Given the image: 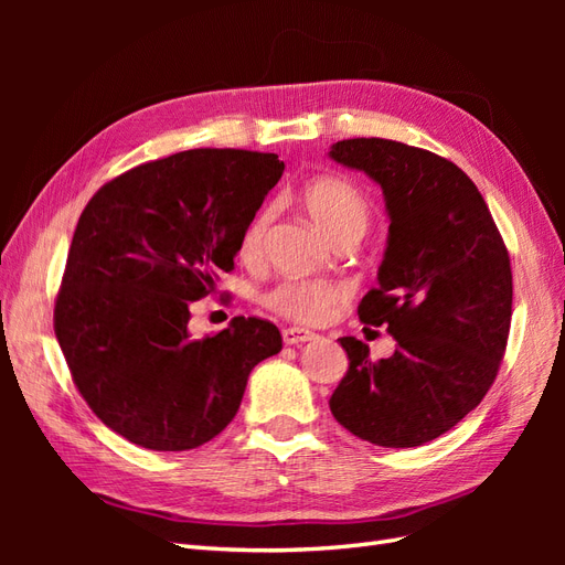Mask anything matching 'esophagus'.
Returning a JSON list of instances; mask_svg holds the SVG:
<instances>
[{"mask_svg": "<svg viewBox=\"0 0 565 565\" xmlns=\"http://www.w3.org/2000/svg\"><path fill=\"white\" fill-rule=\"evenodd\" d=\"M316 339V332L311 330H303V328H285L282 330V341L289 347H299L303 341H311Z\"/></svg>", "mask_w": 565, "mask_h": 565, "instance_id": "34e87169", "label": "esophagus"}]
</instances>
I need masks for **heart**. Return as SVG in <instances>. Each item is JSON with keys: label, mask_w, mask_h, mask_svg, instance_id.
I'll return each instance as SVG.
<instances>
[{"label": "heart", "mask_w": 565, "mask_h": 565, "mask_svg": "<svg viewBox=\"0 0 565 565\" xmlns=\"http://www.w3.org/2000/svg\"><path fill=\"white\" fill-rule=\"evenodd\" d=\"M303 207L316 224L337 243L339 237H361L370 224V204L361 188L341 177H318L301 193ZM273 221V204L256 212L241 237V256L247 262L259 259L268 226ZM347 299V287L332 280L285 278L273 285L262 297L266 309L301 324L324 322L334 306Z\"/></svg>", "instance_id": "obj_1"}]
</instances>
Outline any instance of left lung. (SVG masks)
Returning <instances> with one entry per match:
<instances>
[{
    "label": "left lung",
    "instance_id": "8db88e82",
    "mask_svg": "<svg viewBox=\"0 0 565 565\" xmlns=\"http://www.w3.org/2000/svg\"><path fill=\"white\" fill-rule=\"evenodd\" d=\"M330 158L384 191L391 224L380 285L358 318L396 339L382 361L361 339H339L349 372L330 409L374 446L417 448L465 419L498 377L514 295L509 252L473 181L436 152L347 139Z\"/></svg>",
    "mask_w": 565,
    "mask_h": 565
}]
</instances>
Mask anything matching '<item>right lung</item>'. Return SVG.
Instances as JSON below:
<instances>
[{"mask_svg": "<svg viewBox=\"0 0 565 565\" xmlns=\"http://www.w3.org/2000/svg\"><path fill=\"white\" fill-rule=\"evenodd\" d=\"M273 152L198 148L129 169L84 207L54 330L94 415L134 446L193 450L226 429L278 328L237 316L191 339L188 303L233 270L241 237L282 177Z\"/></svg>", "mask_w": 565, "mask_h": 565, "instance_id": "1", "label": "right lung"}]
</instances>
